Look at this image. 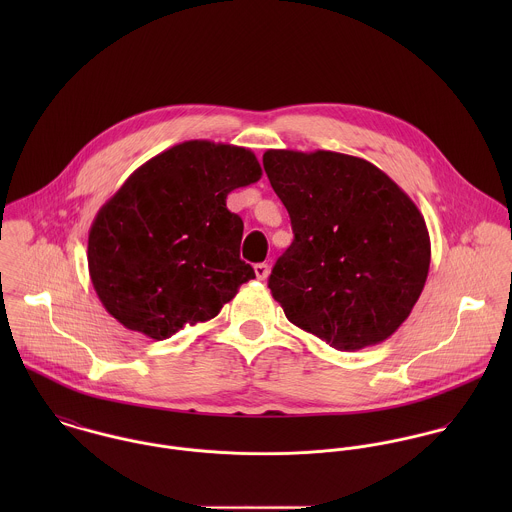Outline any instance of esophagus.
<instances>
[{
  "label": "esophagus",
  "instance_id": "obj_1",
  "mask_svg": "<svg viewBox=\"0 0 512 512\" xmlns=\"http://www.w3.org/2000/svg\"><path fill=\"white\" fill-rule=\"evenodd\" d=\"M254 272H256L258 280H266L270 276V266L266 262H260V264L254 266Z\"/></svg>",
  "mask_w": 512,
  "mask_h": 512
}]
</instances>
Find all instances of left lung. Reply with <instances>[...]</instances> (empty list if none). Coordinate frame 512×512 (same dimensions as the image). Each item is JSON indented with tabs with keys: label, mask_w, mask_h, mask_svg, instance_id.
<instances>
[{
	"label": "left lung",
	"mask_w": 512,
	"mask_h": 512,
	"mask_svg": "<svg viewBox=\"0 0 512 512\" xmlns=\"http://www.w3.org/2000/svg\"><path fill=\"white\" fill-rule=\"evenodd\" d=\"M262 161L293 230L268 280L272 297L337 351L386 341L428 280L432 246L416 203L355 155L268 149Z\"/></svg>",
	"instance_id": "obj_1"
}]
</instances>
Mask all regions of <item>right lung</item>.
<instances>
[{"label": "right lung", "mask_w": 512, "mask_h": 512, "mask_svg": "<svg viewBox=\"0 0 512 512\" xmlns=\"http://www.w3.org/2000/svg\"><path fill=\"white\" fill-rule=\"evenodd\" d=\"M260 177L250 149L207 140L138 167L88 232V272L106 311L155 341L217 317L256 278L240 260L244 224L226 197Z\"/></svg>", "instance_id": "right-lung-1"}]
</instances>
